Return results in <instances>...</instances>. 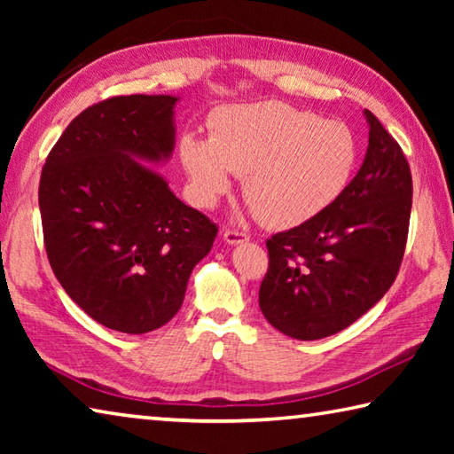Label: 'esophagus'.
Segmentation results:
<instances>
[{
    "label": "esophagus",
    "instance_id": "obj_1",
    "mask_svg": "<svg viewBox=\"0 0 454 454\" xmlns=\"http://www.w3.org/2000/svg\"><path fill=\"white\" fill-rule=\"evenodd\" d=\"M250 236L246 232H240V230H226L224 232V242L226 244H242L248 242Z\"/></svg>",
    "mask_w": 454,
    "mask_h": 454
}]
</instances>
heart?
I'll return each instance as SVG.
<instances>
[{"mask_svg":"<svg viewBox=\"0 0 454 454\" xmlns=\"http://www.w3.org/2000/svg\"><path fill=\"white\" fill-rule=\"evenodd\" d=\"M182 164L192 196L212 208L244 176L242 192L268 228L301 226L330 208L358 160L355 134L284 102L230 106L210 120V142L184 136Z\"/></svg>","mask_w":454,"mask_h":454,"instance_id":"obj_1","label":"heart"}]
</instances>
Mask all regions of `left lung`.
<instances>
[{
  "label": "left lung",
  "instance_id": "8db88e82",
  "mask_svg": "<svg viewBox=\"0 0 454 454\" xmlns=\"http://www.w3.org/2000/svg\"><path fill=\"white\" fill-rule=\"evenodd\" d=\"M368 150L342 196L317 218L266 240L260 310L298 340L350 326L387 294L401 268L412 176L401 145L364 110Z\"/></svg>",
  "mask_w": 454,
  "mask_h": 454
}]
</instances>
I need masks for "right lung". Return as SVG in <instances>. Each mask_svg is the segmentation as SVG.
<instances>
[{
	"label": "right lung",
	"mask_w": 454,
	"mask_h": 454,
	"mask_svg": "<svg viewBox=\"0 0 454 454\" xmlns=\"http://www.w3.org/2000/svg\"><path fill=\"white\" fill-rule=\"evenodd\" d=\"M176 102L134 94L86 107L42 170L51 270L88 317L118 333L144 334L172 320L218 234L208 216L136 160L170 158Z\"/></svg>",
	"instance_id": "1"
}]
</instances>
